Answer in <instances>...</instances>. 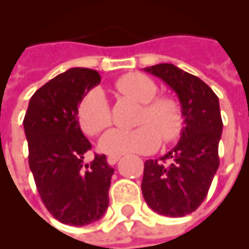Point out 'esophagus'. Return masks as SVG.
<instances>
[{"label": "esophagus", "mask_w": 249, "mask_h": 249, "mask_svg": "<svg viewBox=\"0 0 249 249\" xmlns=\"http://www.w3.org/2000/svg\"><path fill=\"white\" fill-rule=\"evenodd\" d=\"M119 159H121L119 155H110V156H107V162H109L110 165H114Z\"/></svg>", "instance_id": "1"}]
</instances>
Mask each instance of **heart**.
<instances>
[{"label": "heart", "instance_id": "b5f03b06", "mask_svg": "<svg viewBox=\"0 0 249 249\" xmlns=\"http://www.w3.org/2000/svg\"><path fill=\"white\" fill-rule=\"evenodd\" d=\"M117 89L123 96L143 104L139 124L134 130L113 128L100 140V149L109 155L128 152L148 153L158 148L160 136L164 142H173L182 131L184 117L178 104L168 97H158V85L142 73H127L117 81ZM77 119L82 131L97 135L110 126L109 105L100 89H93L84 97L77 107Z\"/></svg>", "mask_w": 249, "mask_h": 249}]
</instances>
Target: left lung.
<instances>
[{"label":"left lung","instance_id":"8db88e82","mask_svg":"<svg viewBox=\"0 0 249 249\" xmlns=\"http://www.w3.org/2000/svg\"><path fill=\"white\" fill-rule=\"evenodd\" d=\"M177 94L184 126L180 140L162 158L147 160L142 181L145 202L160 215H188L206 198L219 167L223 123L219 100L197 76L168 63L144 68Z\"/></svg>","mask_w":249,"mask_h":249}]
</instances>
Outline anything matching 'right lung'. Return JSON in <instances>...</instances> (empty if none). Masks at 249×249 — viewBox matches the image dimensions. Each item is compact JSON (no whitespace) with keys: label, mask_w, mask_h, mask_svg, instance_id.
<instances>
[{"label":"right lung","mask_w":249,"mask_h":249,"mask_svg":"<svg viewBox=\"0 0 249 249\" xmlns=\"http://www.w3.org/2000/svg\"><path fill=\"white\" fill-rule=\"evenodd\" d=\"M100 82L97 71L68 69L34 93L23 119L39 196L53 218L69 226L93 223L109 206L114 169L105 155L84 161L91 144L77 119L78 104Z\"/></svg>","instance_id":"right-lung-1"}]
</instances>
